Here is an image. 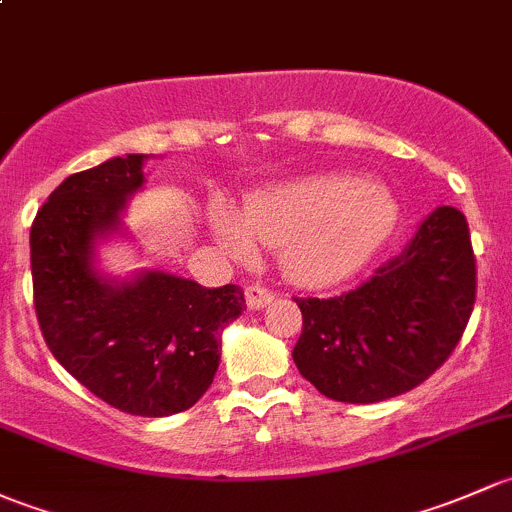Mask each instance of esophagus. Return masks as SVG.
Listing matches in <instances>:
<instances>
[{
	"mask_svg": "<svg viewBox=\"0 0 512 512\" xmlns=\"http://www.w3.org/2000/svg\"><path fill=\"white\" fill-rule=\"evenodd\" d=\"M271 300H273V293L266 291L263 286H249V288H246V305H249L251 310L266 308Z\"/></svg>",
	"mask_w": 512,
	"mask_h": 512,
	"instance_id": "obj_1",
	"label": "esophagus"
}]
</instances>
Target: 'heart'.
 <instances>
[{
    "label": "heart",
    "instance_id": "obj_1",
    "mask_svg": "<svg viewBox=\"0 0 512 512\" xmlns=\"http://www.w3.org/2000/svg\"><path fill=\"white\" fill-rule=\"evenodd\" d=\"M397 219L392 197L377 184L345 175H313L251 194L236 214H209L214 239L246 258L256 244L278 251L288 281L325 288L360 271L384 244Z\"/></svg>",
    "mask_w": 512,
    "mask_h": 512
}]
</instances>
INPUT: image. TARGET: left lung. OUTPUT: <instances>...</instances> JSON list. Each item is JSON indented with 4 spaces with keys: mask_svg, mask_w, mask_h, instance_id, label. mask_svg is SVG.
<instances>
[{
    "mask_svg": "<svg viewBox=\"0 0 512 512\" xmlns=\"http://www.w3.org/2000/svg\"><path fill=\"white\" fill-rule=\"evenodd\" d=\"M295 303L303 333L293 362L320 394L372 404L409 392L449 360L476 303L466 217L439 207L370 281Z\"/></svg>",
    "mask_w": 512,
    "mask_h": 512,
    "instance_id": "left-lung-1",
    "label": "left lung"
}]
</instances>
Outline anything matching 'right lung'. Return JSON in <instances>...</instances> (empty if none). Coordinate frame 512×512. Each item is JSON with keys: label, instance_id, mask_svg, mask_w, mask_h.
<instances>
[{"label": "right lung", "instance_id": "1", "mask_svg": "<svg viewBox=\"0 0 512 512\" xmlns=\"http://www.w3.org/2000/svg\"><path fill=\"white\" fill-rule=\"evenodd\" d=\"M147 155L113 157L66 177L31 224V278L51 355L88 392L135 416L194 407L214 382L221 330L246 310L239 286L140 271L115 281L96 268V241L123 229L145 184Z\"/></svg>", "mask_w": 512, "mask_h": 512}]
</instances>
